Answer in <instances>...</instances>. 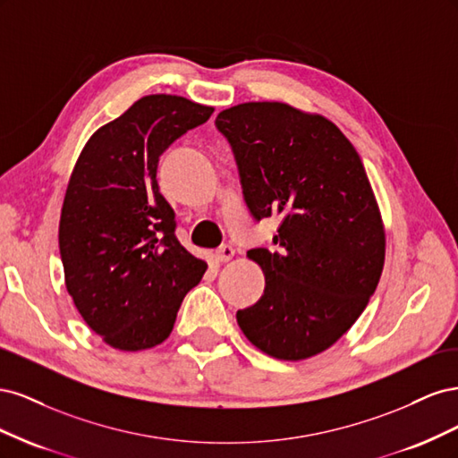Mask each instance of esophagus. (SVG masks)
I'll list each match as a JSON object with an SVG mask.
<instances>
[{
	"mask_svg": "<svg viewBox=\"0 0 458 458\" xmlns=\"http://www.w3.org/2000/svg\"><path fill=\"white\" fill-rule=\"evenodd\" d=\"M233 256H234V250H233V246H229V244H221V246L217 248V250H216V254H214V258H216L219 263L229 261Z\"/></svg>",
	"mask_w": 458,
	"mask_h": 458,
	"instance_id": "esophagus-1",
	"label": "esophagus"
}]
</instances>
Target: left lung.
<instances>
[{
	"mask_svg": "<svg viewBox=\"0 0 458 458\" xmlns=\"http://www.w3.org/2000/svg\"><path fill=\"white\" fill-rule=\"evenodd\" d=\"M250 216H276L275 248H252L263 296L237 311L244 336L283 361L330 348L377 290L386 237L363 162L325 116L284 103L221 110Z\"/></svg>",
	"mask_w": 458,
	"mask_h": 458,
	"instance_id": "obj_1",
	"label": "left lung"
}]
</instances>
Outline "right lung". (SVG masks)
Segmentation results:
<instances>
[{
	"instance_id": "obj_1",
	"label": "right lung",
	"mask_w": 458,
	"mask_h": 458,
	"mask_svg": "<svg viewBox=\"0 0 458 458\" xmlns=\"http://www.w3.org/2000/svg\"><path fill=\"white\" fill-rule=\"evenodd\" d=\"M177 95H147L97 130L74 165L61 210L59 250L80 315L122 352L170 336L206 261L175 237V212L157 182L162 152L212 116Z\"/></svg>"
}]
</instances>
